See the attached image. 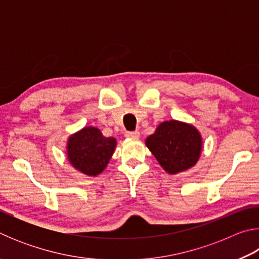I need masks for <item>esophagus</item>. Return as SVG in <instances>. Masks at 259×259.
Here are the masks:
<instances>
[{
    "instance_id": "obj_1",
    "label": "esophagus",
    "mask_w": 259,
    "mask_h": 259,
    "mask_svg": "<svg viewBox=\"0 0 259 259\" xmlns=\"http://www.w3.org/2000/svg\"><path fill=\"white\" fill-rule=\"evenodd\" d=\"M125 138H139V131H126L124 134Z\"/></svg>"
}]
</instances>
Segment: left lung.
<instances>
[{"label":"left lung","instance_id":"obj_1","mask_svg":"<svg viewBox=\"0 0 259 259\" xmlns=\"http://www.w3.org/2000/svg\"><path fill=\"white\" fill-rule=\"evenodd\" d=\"M165 172L176 175L194 166L201 156L203 142L200 131L178 120L163 121L145 140Z\"/></svg>","mask_w":259,"mask_h":259}]
</instances>
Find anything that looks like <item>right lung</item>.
I'll use <instances>...</instances> for the list:
<instances>
[{"label":"right lung","mask_w":259,"mask_h":259,"mask_svg":"<svg viewBox=\"0 0 259 259\" xmlns=\"http://www.w3.org/2000/svg\"><path fill=\"white\" fill-rule=\"evenodd\" d=\"M115 147V138L105 137L96 126H84L68 137L67 159L77 171L95 177L106 168Z\"/></svg>","instance_id":"right-lung-1"}]
</instances>
